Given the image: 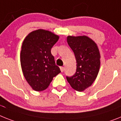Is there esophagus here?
<instances>
[{
    "mask_svg": "<svg viewBox=\"0 0 121 121\" xmlns=\"http://www.w3.org/2000/svg\"><path fill=\"white\" fill-rule=\"evenodd\" d=\"M60 71H61L62 72H63L64 71L65 69H64V67H60Z\"/></svg>",
    "mask_w": 121,
    "mask_h": 121,
    "instance_id": "obj_1",
    "label": "esophagus"
}]
</instances>
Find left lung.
<instances>
[{"label":"left lung","instance_id":"obj_1","mask_svg":"<svg viewBox=\"0 0 121 121\" xmlns=\"http://www.w3.org/2000/svg\"><path fill=\"white\" fill-rule=\"evenodd\" d=\"M67 43L75 54L76 72L67 80L77 91H84L92 84L100 67V53L95 42L86 35L67 36Z\"/></svg>","mask_w":121,"mask_h":121}]
</instances>
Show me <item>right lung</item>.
Wrapping results in <instances>:
<instances>
[{
  "label": "right lung",
  "mask_w": 121,
  "mask_h": 121,
  "mask_svg": "<svg viewBox=\"0 0 121 121\" xmlns=\"http://www.w3.org/2000/svg\"><path fill=\"white\" fill-rule=\"evenodd\" d=\"M59 36L45 29L30 32L24 40L20 62L24 76L33 90L42 91L48 88L54 76L60 72L56 65L51 49Z\"/></svg>",
  "instance_id": "right-lung-1"
}]
</instances>
